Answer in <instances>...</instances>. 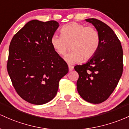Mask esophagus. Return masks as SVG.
I'll return each mask as SVG.
<instances>
[{
    "label": "esophagus",
    "mask_w": 129,
    "mask_h": 129,
    "mask_svg": "<svg viewBox=\"0 0 129 129\" xmlns=\"http://www.w3.org/2000/svg\"><path fill=\"white\" fill-rule=\"evenodd\" d=\"M68 67H69V71H72L74 69V67L72 66H69Z\"/></svg>",
    "instance_id": "1"
}]
</instances>
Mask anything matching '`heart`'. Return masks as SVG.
Segmentation results:
<instances>
[{
	"label": "heart",
	"mask_w": 129,
	"mask_h": 129,
	"mask_svg": "<svg viewBox=\"0 0 129 129\" xmlns=\"http://www.w3.org/2000/svg\"><path fill=\"white\" fill-rule=\"evenodd\" d=\"M61 35H54L51 38V45L58 55L64 57L71 46L73 52L68 55L65 61L69 64L80 63L94 56L99 45V35L92 27L72 22L63 26Z\"/></svg>",
	"instance_id": "b5f03b06"
}]
</instances>
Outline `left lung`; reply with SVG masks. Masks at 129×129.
<instances>
[{"mask_svg":"<svg viewBox=\"0 0 129 129\" xmlns=\"http://www.w3.org/2000/svg\"><path fill=\"white\" fill-rule=\"evenodd\" d=\"M85 21L91 23L98 31L99 45L86 63L74 67L79 75L77 88L85 101L100 104L109 98L122 76V48L113 30L106 24L94 18Z\"/></svg>","mask_w":129,"mask_h":129,"instance_id":"1","label":"left lung"}]
</instances>
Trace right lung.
Masks as SVG:
<instances>
[{"label":"right lung","mask_w":129,"mask_h":129,"mask_svg":"<svg viewBox=\"0 0 129 129\" xmlns=\"http://www.w3.org/2000/svg\"><path fill=\"white\" fill-rule=\"evenodd\" d=\"M58 27L55 21L32 20L10 43L7 71L17 93L30 104L42 105L52 100L59 81L69 71L51 45Z\"/></svg>","instance_id":"right-lung-1"}]
</instances>
